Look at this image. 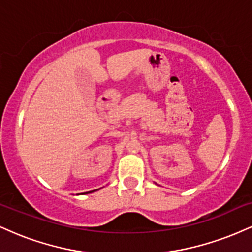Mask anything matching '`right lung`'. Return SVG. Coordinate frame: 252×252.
Returning <instances> with one entry per match:
<instances>
[{"label":"right lung","mask_w":252,"mask_h":252,"mask_svg":"<svg viewBox=\"0 0 252 252\" xmlns=\"http://www.w3.org/2000/svg\"><path fill=\"white\" fill-rule=\"evenodd\" d=\"M94 190H97V189H94ZM94 190H90V192H86V193H92V192H94Z\"/></svg>","instance_id":"1"}]
</instances>
